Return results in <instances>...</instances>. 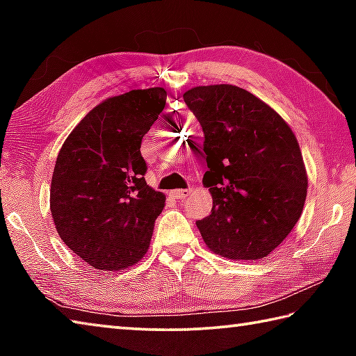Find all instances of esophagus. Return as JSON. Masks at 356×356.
<instances>
[{
    "instance_id": "esophagus-1",
    "label": "esophagus",
    "mask_w": 356,
    "mask_h": 356,
    "mask_svg": "<svg viewBox=\"0 0 356 356\" xmlns=\"http://www.w3.org/2000/svg\"><path fill=\"white\" fill-rule=\"evenodd\" d=\"M191 193V190H172L171 191V196L174 197V200H184V197H186Z\"/></svg>"
}]
</instances>
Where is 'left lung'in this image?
I'll use <instances>...</instances> for the list:
<instances>
[{"instance_id": "left-lung-1", "label": "left lung", "mask_w": 356, "mask_h": 356, "mask_svg": "<svg viewBox=\"0 0 356 356\" xmlns=\"http://www.w3.org/2000/svg\"><path fill=\"white\" fill-rule=\"evenodd\" d=\"M184 100L206 138L204 154L191 146L207 161L202 184L213 200L212 213L196 221L204 242L226 259L267 257L305 207L308 176L297 138L272 106L232 84L191 88Z\"/></svg>"}]
</instances>
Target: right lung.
<instances>
[{"instance_id": "add662e5", "label": "right lung", "mask_w": 356, "mask_h": 356, "mask_svg": "<svg viewBox=\"0 0 356 356\" xmlns=\"http://www.w3.org/2000/svg\"><path fill=\"white\" fill-rule=\"evenodd\" d=\"M165 104L163 88L114 95L94 106L59 150L50 212L63 242L95 270L129 268L149 250L166 196L146 184L140 149Z\"/></svg>"}]
</instances>
